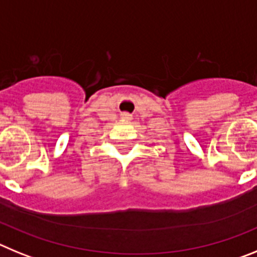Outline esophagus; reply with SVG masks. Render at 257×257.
<instances>
[{"instance_id":"obj_1","label":"esophagus","mask_w":257,"mask_h":257,"mask_svg":"<svg viewBox=\"0 0 257 257\" xmlns=\"http://www.w3.org/2000/svg\"><path fill=\"white\" fill-rule=\"evenodd\" d=\"M121 117L122 119H124V121H131V119H133V115L128 114V113H122Z\"/></svg>"}]
</instances>
